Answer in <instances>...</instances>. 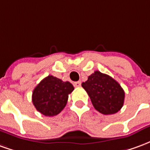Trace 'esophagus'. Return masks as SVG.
Segmentation results:
<instances>
[{
    "mask_svg": "<svg viewBox=\"0 0 150 150\" xmlns=\"http://www.w3.org/2000/svg\"><path fill=\"white\" fill-rule=\"evenodd\" d=\"M74 86L76 87V88H79V87H80L81 86V82L78 81V82H75L74 83Z\"/></svg>",
    "mask_w": 150,
    "mask_h": 150,
    "instance_id": "1",
    "label": "esophagus"
}]
</instances>
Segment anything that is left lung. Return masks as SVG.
Wrapping results in <instances>:
<instances>
[{
  "label": "left lung",
  "instance_id": "1",
  "mask_svg": "<svg viewBox=\"0 0 150 150\" xmlns=\"http://www.w3.org/2000/svg\"><path fill=\"white\" fill-rule=\"evenodd\" d=\"M82 87L91 99L94 108L104 115L115 114L121 109L125 91L114 79L99 71L88 76Z\"/></svg>",
  "mask_w": 150,
  "mask_h": 150
}]
</instances>
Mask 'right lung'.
<instances>
[{"label":"right lung","mask_w":150,"mask_h":150,"mask_svg":"<svg viewBox=\"0 0 150 150\" xmlns=\"http://www.w3.org/2000/svg\"><path fill=\"white\" fill-rule=\"evenodd\" d=\"M74 90L70 82L48 75L34 89L32 102L39 112L46 116L58 115L65 108L68 95Z\"/></svg>","instance_id":"add662e5"}]
</instances>
